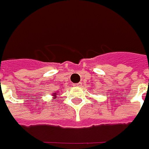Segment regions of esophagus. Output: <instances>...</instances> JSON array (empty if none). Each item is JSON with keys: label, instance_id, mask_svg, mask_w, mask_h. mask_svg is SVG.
Here are the masks:
<instances>
[{"label": "esophagus", "instance_id": "1", "mask_svg": "<svg viewBox=\"0 0 149 149\" xmlns=\"http://www.w3.org/2000/svg\"><path fill=\"white\" fill-rule=\"evenodd\" d=\"M81 85H82L81 83H78V84H74V86H78V87H79V86H81Z\"/></svg>", "mask_w": 149, "mask_h": 149}]
</instances>
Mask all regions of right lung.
Returning a JSON list of instances; mask_svg holds the SVG:
<instances>
[{
	"mask_svg": "<svg viewBox=\"0 0 149 149\" xmlns=\"http://www.w3.org/2000/svg\"><path fill=\"white\" fill-rule=\"evenodd\" d=\"M53 96H54V97H56V94H54V95H53Z\"/></svg>",
	"mask_w": 149,
	"mask_h": 149,
	"instance_id": "1",
	"label": "right lung"
}]
</instances>
